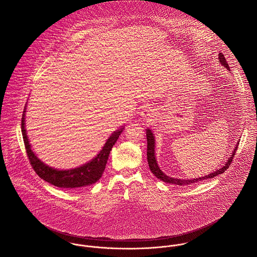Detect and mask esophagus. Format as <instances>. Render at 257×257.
Here are the masks:
<instances>
[{
	"label": "esophagus",
	"instance_id": "34e87169",
	"mask_svg": "<svg viewBox=\"0 0 257 257\" xmlns=\"http://www.w3.org/2000/svg\"><path fill=\"white\" fill-rule=\"evenodd\" d=\"M141 115L146 119L147 121H151V120H153V118H154V112H153V110L150 107L144 108L142 113H141Z\"/></svg>",
	"mask_w": 257,
	"mask_h": 257
}]
</instances>
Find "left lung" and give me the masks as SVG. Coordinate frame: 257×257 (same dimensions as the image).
<instances>
[{"label": "left lung", "instance_id": "obj_1", "mask_svg": "<svg viewBox=\"0 0 257 257\" xmlns=\"http://www.w3.org/2000/svg\"><path fill=\"white\" fill-rule=\"evenodd\" d=\"M219 60L221 62V64H223V66H225L228 70H230V67H229V64L227 63V60L225 59L224 55L222 53L219 54ZM147 141H148V150H147V157H148V162H149V166H150V169L151 171L154 173V175L156 177L158 178L159 180L165 182V183H170V184H175V185H179V186H183V185H191V184H194V183H198L199 181H203V180H206V179H211V178L215 177L219 174H222L224 173L230 166L233 158H235V154L237 152V147L236 149L234 150L231 158L228 159V162H226V164L220 168L217 171L213 172V173H210L209 175H206L204 177L197 178V179H193V180H183V179H175V178L168 177L166 176L158 167V162L156 160L155 158V137L152 133V131L150 129H147Z\"/></svg>", "mask_w": 257, "mask_h": 257}]
</instances>
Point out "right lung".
I'll return each instance as SVG.
<instances>
[{"mask_svg":"<svg viewBox=\"0 0 257 257\" xmlns=\"http://www.w3.org/2000/svg\"><path fill=\"white\" fill-rule=\"evenodd\" d=\"M24 112H25V108L21 118V131H22L23 142H24L27 157L29 158V162L40 178H42L46 182L56 187L72 189V188H81V187H86L88 185H92L101 177L108 159V156L110 154V151L114 146L115 142L117 141L123 128L114 132L108 138L106 143L104 144L102 150L99 152V155L94 159H92L90 162L75 169L57 170L44 164L32 152L28 139L26 136V130L24 127V124H25Z\"/></svg>","mask_w":257,"mask_h":257,"instance_id":"1","label":"right lung"}]
</instances>
